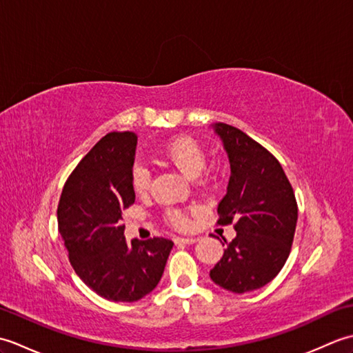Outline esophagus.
Returning <instances> with one entry per match:
<instances>
[{
  "label": "esophagus",
  "mask_w": 353,
  "mask_h": 353,
  "mask_svg": "<svg viewBox=\"0 0 353 353\" xmlns=\"http://www.w3.org/2000/svg\"><path fill=\"white\" fill-rule=\"evenodd\" d=\"M176 244H194L197 243V238H183V236H177L174 238Z\"/></svg>",
  "instance_id": "esophagus-1"
}]
</instances>
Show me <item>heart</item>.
<instances>
[{
    "mask_svg": "<svg viewBox=\"0 0 353 353\" xmlns=\"http://www.w3.org/2000/svg\"><path fill=\"white\" fill-rule=\"evenodd\" d=\"M165 159L171 162L177 170H181L185 176L196 179L206 165L205 150L196 139L188 137H181L170 141L162 150ZM132 188L137 194H145L152 182V174L144 163L137 162L132 168L130 174ZM165 219L172 228L185 229L190 224V216L181 209H168L165 212Z\"/></svg>",
    "mask_w": 353,
    "mask_h": 353,
    "instance_id": "obj_1",
    "label": "heart"
}]
</instances>
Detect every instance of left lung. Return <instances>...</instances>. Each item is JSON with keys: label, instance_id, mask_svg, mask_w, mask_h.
Segmentation results:
<instances>
[{"label": "left lung", "instance_id": "obj_1", "mask_svg": "<svg viewBox=\"0 0 353 353\" xmlns=\"http://www.w3.org/2000/svg\"><path fill=\"white\" fill-rule=\"evenodd\" d=\"M230 162L219 224H232L236 236L211 270L219 287L243 294L273 281L291 252L297 201L279 161L234 125L215 123Z\"/></svg>", "mask_w": 353, "mask_h": 353}]
</instances>
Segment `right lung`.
<instances>
[{
  "label": "right lung",
  "instance_id": "1",
  "mask_svg": "<svg viewBox=\"0 0 353 353\" xmlns=\"http://www.w3.org/2000/svg\"><path fill=\"white\" fill-rule=\"evenodd\" d=\"M138 137L110 132L91 148L66 181L57 206L74 272L112 302H137L159 283L172 241L150 238L127 244L123 212L134 203L132 168Z\"/></svg>",
  "mask_w": 353,
  "mask_h": 353
}]
</instances>
